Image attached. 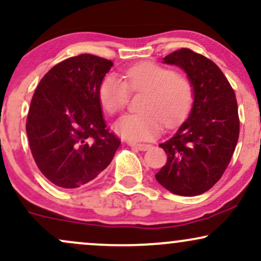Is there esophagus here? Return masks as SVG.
<instances>
[{
	"instance_id": "esophagus-1",
	"label": "esophagus",
	"mask_w": 261,
	"mask_h": 261,
	"mask_svg": "<svg viewBox=\"0 0 261 261\" xmlns=\"http://www.w3.org/2000/svg\"><path fill=\"white\" fill-rule=\"evenodd\" d=\"M128 146L140 149V151H147V149L151 147V145H147V143H135V142H128Z\"/></svg>"
}]
</instances>
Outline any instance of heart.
Wrapping results in <instances>:
<instances>
[{
	"label": "heart",
	"mask_w": 261,
	"mask_h": 261,
	"mask_svg": "<svg viewBox=\"0 0 261 261\" xmlns=\"http://www.w3.org/2000/svg\"><path fill=\"white\" fill-rule=\"evenodd\" d=\"M128 89L145 92L141 101L143 112L122 115L114 124V131L130 141L157 136L162 121L166 126H174L187 116L194 99L188 77L154 62H141L126 71L125 82L113 73L101 80L98 91L101 107L110 114L119 112L126 104Z\"/></svg>",
	"instance_id": "obj_1"
}]
</instances>
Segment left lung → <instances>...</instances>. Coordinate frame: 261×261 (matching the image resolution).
I'll list each match as a JSON object with an SVG mask.
<instances>
[{
	"instance_id": "left-lung-1",
	"label": "left lung",
	"mask_w": 261,
	"mask_h": 261,
	"mask_svg": "<svg viewBox=\"0 0 261 261\" xmlns=\"http://www.w3.org/2000/svg\"><path fill=\"white\" fill-rule=\"evenodd\" d=\"M187 73L193 85L190 113L170 139L161 143L167 163L155 179L170 193L181 196L203 194L220 180L239 137L236 94L220 67L190 49L163 59Z\"/></svg>"
}]
</instances>
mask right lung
<instances>
[{
	"label": "right lung",
	"instance_id": "add662e5",
	"mask_svg": "<svg viewBox=\"0 0 261 261\" xmlns=\"http://www.w3.org/2000/svg\"><path fill=\"white\" fill-rule=\"evenodd\" d=\"M113 65L82 54L54 66L35 89L25 126L29 146L40 172L60 188L97 178L120 146L107 128L98 94Z\"/></svg>",
	"mask_w": 261,
	"mask_h": 261
}]
</instances>
